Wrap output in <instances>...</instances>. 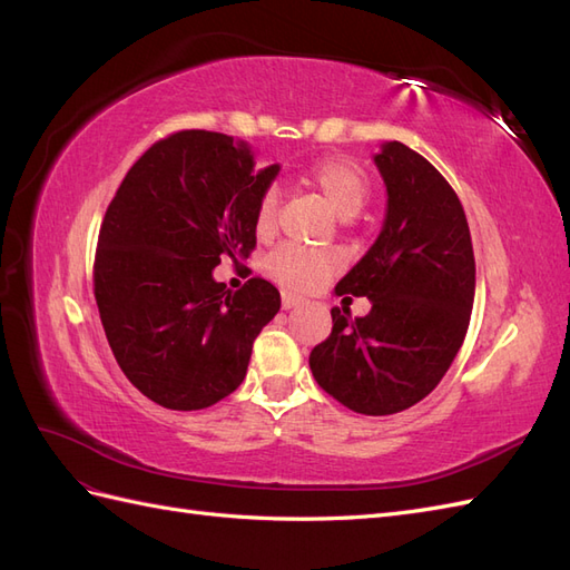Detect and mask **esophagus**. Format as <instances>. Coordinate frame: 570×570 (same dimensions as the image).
Instances as JSON below:
<instances>
[{"instance_id": "esophagus-1", "label": "esophagus", "mask_w": 570, "mask_h": 570, "mask_svg": "<svg viewBox=\"0 0 570 570\" xmlns=\"http://www.w3.org/2000/svg\"><path fill=\"white\" fill-rule=\"evenodd\" d=\"M302 304H306L304 297L292 295V292H283V308H285V312H289V308H295V306H302Z\"/></svg>"}]
</instances>
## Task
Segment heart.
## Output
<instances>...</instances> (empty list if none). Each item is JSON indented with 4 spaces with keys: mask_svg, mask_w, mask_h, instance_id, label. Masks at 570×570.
<instances>
[{
    "mask_svg": "<svg viewBox=\"0 0 570 570\" xmlns=\"http://www.w3.org/2000/svg\"><path fill=\"white\" fill-rule=\"evenodd\" d=\"M304 183L316 187L318 193L331 204V209L350 220L354 218L368 199V178L364 176L356 164L347 159H321L314 166L306 168ZM275 223H278V195L266 193L256 206L254 214V228L258 237H271L275 233ZM337 256L333 254H316L304 252L297 247H281L275 249L268 262L266 271L275 283L295 287V289H314L318 287L327 275L335 273Z\"/></svg>",
    "mask_w": 570,
    "mask_h": 570,
    "instance_id": "obj_1",
    "label": "heart"
}]
</instances>
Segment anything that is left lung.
<instances>
[{"label": "left lung", "mask_w": 570, "mask_h": 570, "mask_svg": "<svg viewBox=\"0 0 570 570\" xmlns=\"http://www.w3.org/2000/svg\"><path fill=\"white\" fill-rule=\"evenodd\" d=\"M373 164L385 183L383 228L335 295L366 297L350 321L335 306L333 333L308 366L340 404L390 416L419 404L450 371L469 331L475 258L463 206L440 170L402 142H383Z\"/></svg>", "instance_id": "obj_1"}]
</instances>
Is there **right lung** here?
Wrapping results in <instances>:
<instances>
[{
  "instance_id": "1",
  "label": "right lung",
  "mask_w": 570,
  "mask_h": 570,
  "mask_svg": "<svg viewBox=\"0 0 570 570\" xmlns=\"http://www.w3.org/2000/svg\"><path fill=\"white\" fill-rule=\"evenodd\" d=\"M245 140L180 130L132 164L111 199L95 256V299L120 371L147 400L206 409L245 381L252 344L281 292L216 283L256 245L254 214L281 164L254 168Z\"/></svg>"
}]
</instances>
